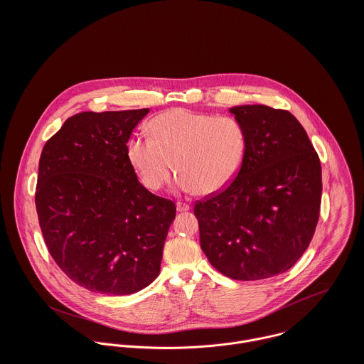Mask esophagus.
<instances>
[{
  "label": "esophagus",
  "mask_w": 364,
  "mask_h": 364,
  "mask_svg": "<svg viewBox=\"0 0 364 364\" xmlns=\"http://www.w3.org/2000/svg\"><path fill=\"white\" fill-rule=\"evenodd\" d=\"M191 208V206L188 203H183V202H176V210L178 211H188Z\"/></svg>",
  "instance_id": "esophagus-1"
}]
</instances>
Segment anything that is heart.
Here are the masks:
<instances>
[{
  "label": "heart",
  "mask_w": 364,
  "mask_h": 364,
  "mask_svg": "<svg viewBox=\"0 0 364 364\" xmlns=\"http://www.w3.org/2000/svg\"><path fill=\"white\" fill-rule=\"evenodd\" d=\"M149 129L150 137L129 140L127 156L150 191L166 185L175 164L181 191L220 193L238 176L248 151L247 129L230 114L175 107L156 114Z\"/></svg>",
  "instance_id": "b5f03b06"
}]
</instances>
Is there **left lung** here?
Listing matches in <instances>:
<instances>
[{
	"mask_svg": "<svg viewBox=\"0 0 364 364\" xmlns=\"http://www.w3.org/2000/svg\"><path fill=\"white\" fill-rule=\"evenodd\" d=\"M230 112L248 133V151L234 182L196 202L200 247L235 280L284 273L311 242L319 217L321 162L300 122L266 105Z\"/></svg>",
	"mask_w": 364,
	"mask_h": 364,
	"instance_id": "left-lung-1",
	"label": "left lung"
}]
</instances>
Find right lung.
Listing matches in <instances>:
<instances>
[{
	"label": "right lung",
	"instance_id": "1",
	"mask_svg": "<svg viewBox=\"0 0 364 364\" xmlns=\"http://www.w3.org/2000/svg\"><path fill=\"white\" fill-rule=\"evenodd\" d=\"M149 109L82 112L48 140L35 193L46 247L78 286L133 294L159 274L176 208L149 192L127 156Z\"/></svg>",
	"mask_w": 364,
	"mask_h": 364
}]
</instances>
